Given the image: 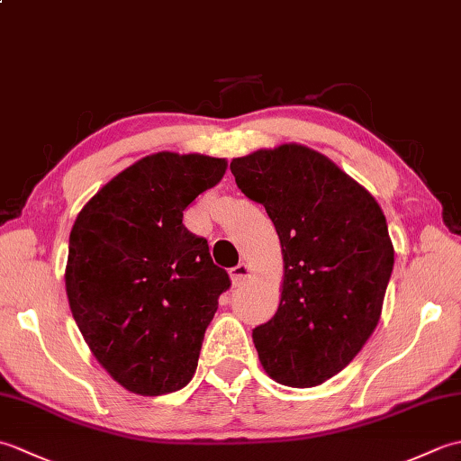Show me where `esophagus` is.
<instances>
[{
    "label": "esophagus",
    "instance_id": "34e87169",
    "mask_svg": "<svg viewBox=\"0 0 461 461\" xmlns=\"http://www.w3.org/2000/svg\"><path fill=\"white\" fill-rule=\"evenodd\" d=\"M251 267L248 266V263H240L238 267H233L231 271H230V276H231V281H233V285H243V283H246L249 277H251Z\"/></svg>",
    "mask_w": 461,
    "mask_h": 461
}]
</instances>
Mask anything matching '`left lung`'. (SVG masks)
<instances>
[{"mask_svg": "<svg viewBox=\"0 0 461 461\" xmlns=\"http://www.w3.org/2000/svg\"><path fill=\"white\" fill-rule=\"evenodd\" d=\"M230 168L238 188L266 205L281 241L279 309L251 335L261 366L279 384L319 386L380 321L394 266L384 212L325 154L297 142L233 158Z\"/></svg>", "mask_w": 461, "mask_h": 461, "instance_id": "1", "label": "left lung"}]
</instances>
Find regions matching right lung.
I'll return each mask as SVG.
<instances>
[{"label": "right lung", "mask_w": 461, "mask_h": 461, "mask_svg": "<svg viewBox=\"0 0 461 461\" xmlns=\"http://www.w3.org/2000/svg\"><path fill=\"white\" fill-rule=\"evenodd\" d=\"M225 170V158L205 154L144 156L104 184L73 223L68 307L99 365L134 394L176 393L198 366L230 277L182 215Z\"/></svg>", "instance_id": "right-lung-1"}]
</instances>
